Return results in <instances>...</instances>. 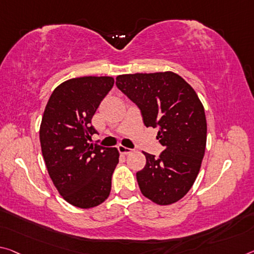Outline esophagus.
Instances as JSON below:
<instances>
[{
	"label": "esophagus",
	"mask_w": 254,
	"mask_h": 254,
	"mask_svg": "<svg viewBox=\"0 0 254 254\" xmlns=\"http://www.w3.org/2000/svg\"><path fill=\"white\" fill-rule=\"evenodd\" d=\"M118 149H119L120 154H122V155H128V154H131V152H132V149L123 147V146H119Z\"/></svg>",
	"instance_id": "34e87169"
}]
</instances>
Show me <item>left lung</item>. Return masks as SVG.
<instances>
[{
	"label": "left lung",
	"mask_w": 254,
	"mask_h": 254,
	"mask_svg": "<svg viewBox=\"0 0 254 254\" xmlns=\"http://www.w3.org/2000/svg\"><path fill=\"white\" fill-rule=\"evenodd\" d=\"M116 86L141 111L147 127H158L159 157L143 152L136 173L142 194L160 206L182 199L199 174L207 142V121L194 89L174 72L116 76Z\"/></svg>",
	"instance_id": "left-lung-1"
}]
</instances>
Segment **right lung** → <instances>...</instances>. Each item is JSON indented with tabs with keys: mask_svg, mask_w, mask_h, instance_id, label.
I'll return each instance as SVG.
<instances>
[{
	"mask_svg": "<svg viewBox=\"0 0 254 254\" xmlns=\"http://www.w3.org/2000/svg\"><path fill=\"white\" fill-rule=\"evenodd\" d=\"M114 86L112 76H80L52 92L39 128L47 172L63 199L78 208L103 203L110 195L119 150L88 142L98 133L91 119Z\"/></svg>",
	"mask_w": 254,
	"mask_h": 254,
	"instance_id": "add662e5",
	"label": "right lung"
}]
</instances>
